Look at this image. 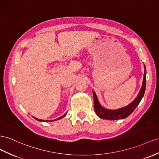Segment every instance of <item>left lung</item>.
<instances>
[{
	"label": "left lung",
	"instance_id": "1",
	"mask_svg": "<svg viewBox=\"0 0 159 159\" xmlns=\"http://www.w3.org/2000/svg\"><path fill=\"white\" fill-rule=\"evenodd\" d=\"M144 78L143 81L142 87L140 88V92L138 95L136 97L135 99L133 100L130 104L128 106L123 107L121 108H118L116 110H110L104 108L100 104L99 101L98 100V98L96 93L93 92V107L94 110H95L96 114L98 117H100L102 119H106L109 120H120V119H124L127 118L128 116L130 115L133 111L136 108L137 106L139 104L141 100L144 96V94L145 92L146 89V74H147V71H146V67L144 66Z\"/></svg>",
	"mask_w": 159,
	"mask_h": 159
}]
</instances>
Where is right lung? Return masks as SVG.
<instances>
[{"label": "right lung", "mask_w": 159, "mask_h": 159, "mask_svg": "<svg viewBox=\"0 0 159 159\" xmlns=\"http://www.w3.org/2000/svg\"><path fill=\"white\" fill-rule=\"evenodd\" d=\"M67 112H66L65 114L64 115H63L62 116H61V117H59V118H57V119H55V120H39L38 118H35V117H33L34 118H35V120H38V121H39V122H53V121H56V120H60V119H61V118H63V117H65V116H66V114H67Z\"/></svg>", "instance_id": "right-lung-1"}]
</instances>
